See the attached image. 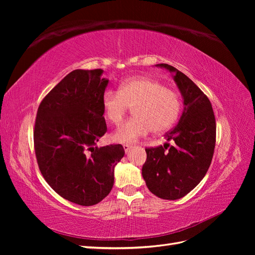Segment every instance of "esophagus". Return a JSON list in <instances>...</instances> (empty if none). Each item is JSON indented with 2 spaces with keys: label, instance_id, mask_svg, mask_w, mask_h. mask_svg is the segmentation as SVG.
<instances>
[{
  "label": "esophagus",
  "instance_id": "34e87169",
  "mask_svg": "<svg viewBox=\"0 0 255 255\" xmlns=\"http://www.w3.org/2000/svg\"><path fill=\"white\" fill-rule=\"evenodd\" d=\"M132 148H133V146L130 144H123V149H125L126 153H128L130 150H132Z\"/></svg>",
  "mask_w": 255,
  "mask_h": 255
}]
</instances>
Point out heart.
<instances>
[{
  "label": "heart",
  "instance_id": "heart-1",
  "mask_svg": "<svg viewBox=\"0 0 255 255\" xmlns=\"http://www.w3.org/2000/svg\"><path fill=\"white\" fill-rule=\"evenodd\" d=\"M105 119L118 125L129 109L134 118L117 128L113 139L132 143L153 133L165 132L176 122L181 112V100L176 92L160 82L145 76L128 79L120 84L118 92L105 91L102 96Z\"/></svg>",
  "mask_w": 255,
  "mask_h": 255
}]
</instances>
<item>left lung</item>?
I'll return each instance as SVG.
<instances>
[{
  "mask_svg": "<svg viewBox=\"0 0 255 255\" xmlns=\"http://www.w3.org/2000/svg\"><path fill=\"white\" fill-rule=\"evenodd\" d=\"M172 74L183 99V112L176 127L167 133L173 140L145 149L142 177L153 195L165 200L186 196L202 181L212 163L216 142V121L210 100L197 85L174 67L158 64Z\"/></svg>",
  "mask_w": 255,
  "mask_h": 255,
  "instance_id": "1",
  "label": "left lung"
}]
</instances>
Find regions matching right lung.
<instances>
[{
	"mask_svg": "<svg viewBox=\"0 0 255 255\" xmlns=\"http://www.w3.org/2000/svg\"><path fill=\"white\" fill-rule=\"evenodd\" d=\"M102 69L74 70L45 96L37 112L34 143L40 171L57 194L91 206L110 194L121 144L99 148L107 130L102 96L110 80Z\"/></svg>",
	"mask_w": 255,
	"mask_h": 255,
	"instance_id": "add662e5",
	"label": "right lung"
}]
</instances>
